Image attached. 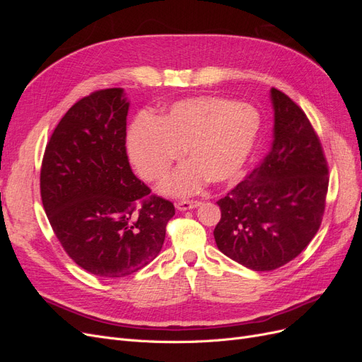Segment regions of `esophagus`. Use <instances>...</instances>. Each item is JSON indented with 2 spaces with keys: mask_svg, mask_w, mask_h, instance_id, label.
I'll list each match as a JSON object with an SVG mask.
<instances>
[{
  "mask_svg": "<svg viewBox=\"0 0 362 362\" xmlns=\"http://www.w3.org/2000/svg\"><path fill=\"white\" fill-rule=\"evenodd\" d=\"M199 205H201L199 201H180V202L175 204L177 210H180V211H187V210H192V208H196Z\"/></svg>",
  "mask_w": 362,
  "mask_h": 362,
  "instance_id": "1",
  "label": "esophagus"
}]
</instances>
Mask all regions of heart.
<instances>
[{"instance_id": "1", "label": "heart", "mask_w": 362, "mask_h": 362, "mask_svg": "<svg viewBox=\"0 0 362 362\" xmlns=\"http://www.w3.org/2000/svg\"><path fill=\"white\" fill-rule=\"evenodd\" d=\"M259 133L254 107L222 96H193L173 103L158 119L140 116L127 137L129 161L140 177L158 181L184 154L181 164L158 190L190 196L205 182L231 181L246 164Z\"/></svg>"}]
</instances>
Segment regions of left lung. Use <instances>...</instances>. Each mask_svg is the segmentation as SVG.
<instances>
[{
  "instance_id": "1",
  "label": "left lung",
  "mask_w": 362,
  "mask_h": 362,
  "mask_svg": "<svg viewBox=\"0 0 362 362\" xmlns=\"http://www.w3.org/2000/svg\"><path fill=\"white\" fill-rule=\"evenodd\" d=\"M273 140L269 154L225 198L214 228L218 250L247 269H278L298 257L319 231L327 166L308 117L270 89Z\"/></svg>"
}]
</instances>
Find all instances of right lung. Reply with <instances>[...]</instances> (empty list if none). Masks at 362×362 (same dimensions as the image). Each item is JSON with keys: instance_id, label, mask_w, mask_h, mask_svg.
<instances>
[{"instance_id": "right-lung-1", "label": "right lung", "mask_w": 362, "mask_h": 362, "mask_svg": "<svg viewBox=\"0 0 362 362\" xmlns=\"http://www.w3.org/2000/svg\"><path fill=\"white\" fill-rule=\"evenodd\" d=\"M129 101L122 87L74 104L48 141L40 194L52 231L86 272L124 278L163 247L172 202L134 177L125 137Z\"/></svg>"}]
</instances>
